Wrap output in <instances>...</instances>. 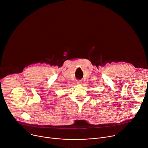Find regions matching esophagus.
<instances>
[{
	"label": "esophagus",
	"instance_id": "esophagus-1",
	"mask_svg": "<svg viewBox=\"0 0 148 148\" xmlns=\"http://www.w3.org/2000/svg\"><path fill=\"white\" fill-rule=\"evenodd\" d=\"M77 84H78V85H81V84H82V81H81V80H77Z\"/></svg>",
	"mask_w": 148,
	"mask_h": 148
}]
</instances>
